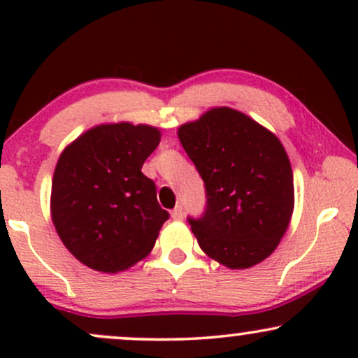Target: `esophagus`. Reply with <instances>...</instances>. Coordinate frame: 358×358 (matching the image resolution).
Returning a JSON list of instances; mask_svg holds the SVG:
<instances>
[{"mask_svg": "<svg viewBox=\"0 0 358 358\" xmlns=\"http://www.w3.org/2000/svg\"><path fill=\"white\" fill-rule=\"evenodd\" d=\"M171 219H173V220H182L183 219L182 205H176L173 210H171Z\"/></svg>", "mask_w": 358, "mask_h": 358, "instance_id": "esophagus-1", "label": "esophagus"}]
</instances>
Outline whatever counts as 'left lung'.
Returning a JSON list of instances; mask_svg holds the SVG:
<instances>
[{
	"instance_id": "8db88e82",
	"label": "left lung",
	"mask_w": 358,
	"mask_h": 358,
	"mask_svg": "<svg viewBox=\"0 0 358 358\" xmlns=\"http://www.w3.org/2000/svg\"><path fill=\"white\" fill-rule=\"evenodd\" d=\"M205 183L202 219H188L200 249L229 269L269 257L294 208L293 170L278 136L232 108H212L178 127Z\"/></svg>"
}]
</instances>
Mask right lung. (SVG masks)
Listing matches in <instances>:
<instances>
[{
	"mask_svg": "<svg viewBox=\"0 0 358 358\" xmlns=\"http://www.w3.org/2000/svg\"><path fill=\"white\" fill-rule=\"evenodd\" d=\"M159 139L158 127L108 122L62 151L52 180V222L69 252L87 268L126 271L155 248L170 215L141 168Z\"/></svg>",
	"mask_w": 358,
	"mask_h": 358,
	"instance_id": "right-lung-1",
	"label": "right lung"
}]
</instances>
